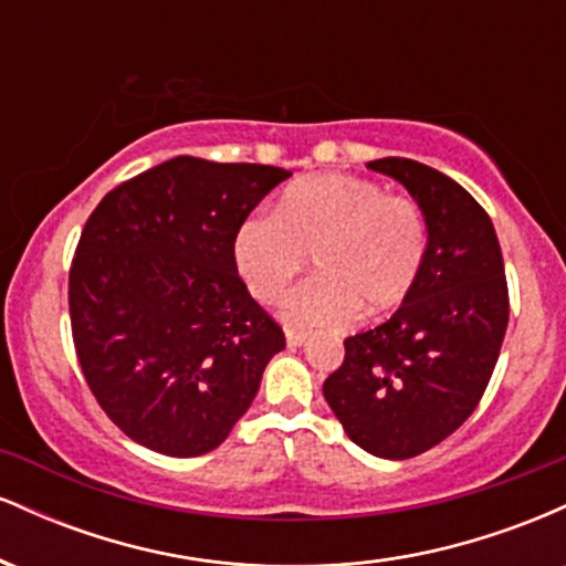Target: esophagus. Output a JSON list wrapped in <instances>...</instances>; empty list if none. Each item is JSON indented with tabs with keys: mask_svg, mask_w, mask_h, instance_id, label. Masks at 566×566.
<instances>
[{
	"mask_svg": "<svg viewBox=\"0 0 566 566\" xmlns=\"http://www.w3.org/2000/svg\"><path fill=\"white\" fill-rule=\"evenodd\" d=\"M287 348H301L303 343H305V335L303 333H297V329H287Z\"/></svg>",
	"mask_w": 566,
	"mask_h": 566,
	"instance_id": "34e87169",
	"label": "esophagus"
}]
</instances>
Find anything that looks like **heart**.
Wrapping results in <instances>:
<instances>
[{"mask_svg": "<svg viewBox=\"0 0 566 566\" xmlns=\"http://www.w3.org/2000/svg\"><path fill=\"white\" fill-rule=\"evenodd\" d=\"M431 226L412 197L346 172L301 178L274 216H252L233 233V269L250 295L276 303L311 258L316 276L284 301L301 329H340L361 314L401 308L426 271Z\"/></svg>", "mask_w": 566, "mask_h": 566, "instance_id": "b5f03b06", "label": "heart"}]
</instances>
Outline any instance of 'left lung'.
<instances>
[{
  "label": "left lung",
  "mask_w": 566,
  "mask_h": 566,
  "mask_svg": "<svg viewBox=\"0 0 566 566\" xmlns=\"http://www.w3.org/2000/svg\"><path fill=\"white\" fill-rule=\"evenodd\" d=\"M367 167L423 207L431 247L412 297L380 327L346 337V359L322 391L354 444L407 460L458 431L484 396L509 327V284L495 226L463 186L401 157Z\"/></svg>",
  "instance_id": "8db88e82"
}]
</instances>
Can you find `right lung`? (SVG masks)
<instances>
[{
    "mask_svg": "<svg viewBox=\"0 0 566 566\" xmlns=\"http://www.w3.org/2000/svg\"><path fill=\"white\" fill-rule=\"evenodd\" d=\"M290 175L175 157L108 191L84 223L69 271L74 348L103 412L148 450L223 444L284 348L231 244Z\"/></svg>",
    "mask_w": 566,
    "mask_h": 566,
    "instance_id": "obj_1",
    "label": "right lung"
}]
</instances>
